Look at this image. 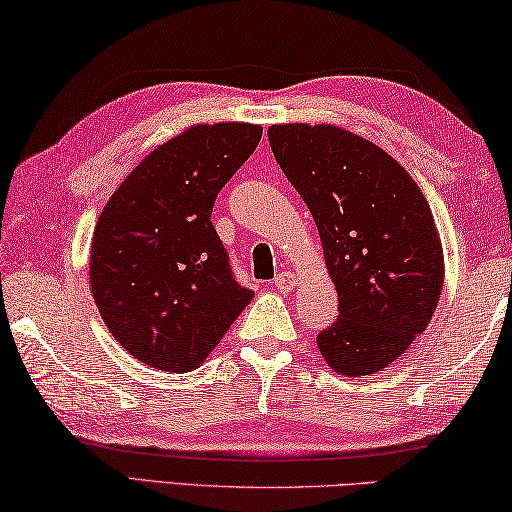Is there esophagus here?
Here are the masks:
<instances>
[{
    "label": "esophagus",
    "mask_w": 512,
    "mask_h": 512,
    "mask_svg": "<svg viewBox=\"0 0 512 512\" xmlns=\"http://www.w3.org/2000/svg\"><path fill=\"white\" fill-rule=\"evenodd\" d=\"M273 284H275L277 291H282V293L293 291V286H295V275H293V273H288V271H284V273H280V275L275 277Z\"/></svg>",
    "instance_id": "obj_1"
}]
</instances>
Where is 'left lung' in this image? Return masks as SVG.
<instances>
[{
    "mask_svg": "<svg viewBox=\"0 0 512 512\" xmlns=\"http://www.w3.org/2000/svg\"><path fill=\"white\" fill-rule=\"evenodd\" d=\"M268 143L318 226L338 318L318 333L333 371H383L432 320L443 250L430 206L392 156L333 125H273Z\"/></svg>",
    "mask_w": 512,
    "mask_h": 512,
    "instance_id": "8db88e82",
    "label": "left lung"
}]
</instances>
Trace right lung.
<instances>
[{"instance_id":"add662e5","label":"right lung","mask_w":512,"mask_h":512,"mask_svg":"<svg viewBox=\"0 0 512 512\" xmlns=\"http://www.w3.org/2000/svg\"><path fill=\"white\" fill-rule=\"evenodd\" d=\"M259 138L262 127L248 123L185 129L138 163L100 212L91 293L111 336L145 365L199 367L253 300L210 215Z\"/></svg>"}]
</instances>
